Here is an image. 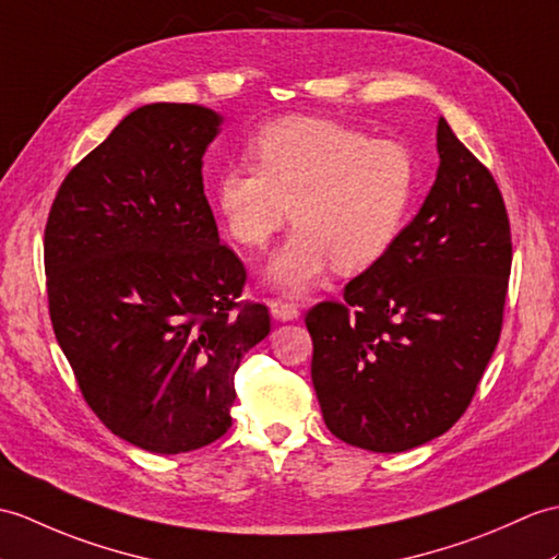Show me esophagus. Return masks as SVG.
<instances>
[{
    "mask_svg": "<svg viewBox=\"0 0 559 559\" xmlns=\"http://www.w3.org/2000/svg\"><path fill=\"white\" fill-rule=\"evenodd\" d=\"M269 309L278 321H293L300 317V307H297L293 300H283V297H271Z\"/></svg>",
    "mask_w": 559,
    "mask_h": 559,
    "instance_id": "obj_1",
    "label": "esophagus"
}]
</instances>
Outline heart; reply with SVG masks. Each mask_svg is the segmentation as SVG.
Wrapping results in <instances>:
<instances>
[{
    "label": "heart",
    "instance_id": "1",
    "mask_svg": "<svg viewBox=\"0 0 559 559\" xmlns=\"http://www.w3.org/2000/svg\"><path fill=\"white\" fill-rule=\"evenodd\" d=\"M254 166L233 164L214 180L230 240L259 252L290 221L295 233L269 276L305 290L331 264L359 274L393 250L417 202L419 164L400 140L371 138L323 116H285L250 138Z\"/></svg>",
    "mask_w": 559,
    "mask_h": 559
}]
</instances>
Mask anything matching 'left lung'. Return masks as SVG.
I'll return each mask as SVG.
<instances>
[{
  "label": "left lung",
  "mask_w": 559,
  "mask_h": 559,
  "mask_svg": "<svg viewBox=\"0 0 559 559\" xmlns=\"http://www.w3.org/2000/svg\"><path fill=\"white\" fill-rule=\"evenodd\" d=\"M438 154L436 183L393 250L305 317L323 421L371 452L455 426L500 341L512 269L502 192L445 119Z\"/></svg>",
  "instance_id": "obj_1"
}]
</instances>
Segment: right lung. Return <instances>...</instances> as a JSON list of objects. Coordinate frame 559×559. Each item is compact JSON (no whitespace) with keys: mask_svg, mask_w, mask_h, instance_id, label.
Segmentation results:
<instances>
[{"mask_svg":"<svg viewBox=\"0 0 559 559\" xmlns=\"http://www.w3.org/2000/svg\"><path fill=\"white\" fill-rule=\"evenodd\" d=\"M221 116L147 104L78 162L45 226L49 319L111 433L178 455L230 428L240 359L271 331L240 300L248 271L218 242L202 154Z\"/></svg>","mask_w":559,"mask_h":559,"instance_id":"1","label":"right lung"}]
</instances>
